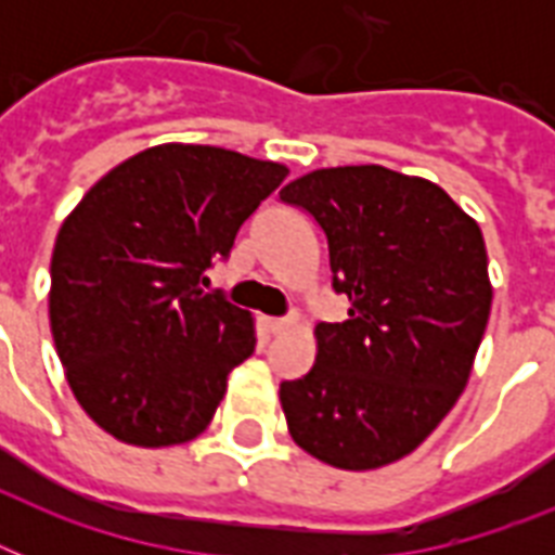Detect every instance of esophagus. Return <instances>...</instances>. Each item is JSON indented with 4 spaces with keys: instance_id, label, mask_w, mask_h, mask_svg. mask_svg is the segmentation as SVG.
Masks as SVG:
<instances>
[{
    "instance_id": "1",
    "label": "esophagus",
    "mask_w": 555,
    "mask_h": 555,
    "mask_svg": "<svg viewBox=\"0 0 555 555\" xmlns=\"http://www.w3.org/2000/svg\"><path fill=\"white\" fill-rule=\"evenodd\" d=\"M264 325H268L270 334H282V331L291 328V320H282V317H270V320L264 322Z\"/></svg>"
}]
</instances>
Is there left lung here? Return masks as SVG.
Instances as JSON below:
<instances>
[{
  "label": "left lung",
  "mask_w": 555,
  "mask_h": 555,
  "mask_svg": "<svg viewBox=\"0 0 555 555\" xmlns=\"http://www.w3.org/2000/svg\"><path fill=\"white\" fill-rule=\"evenodd\" d=\"M328 238L346 322L317 325V363L279 386L291 438L337 469L414 452L464 391L492 285L481 227L426 178L334 167L279 192Z\"/></svg>",
  "instance_id": "8db88e82"
}]
</instances>
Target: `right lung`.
Instances as JSON below:
<instances>
[{"mask_svg": "<svg viewBox=\"0 0 555 555\" xmlns=\"http://www.w3.org/2000/svg\"><path fill=\"white\" fill-rule=\"evenodd\" d=\"M285 176L273 160L164 143L106 172L63 221L51 334L77 403L112 438L155 449L209 426L256 331L198 285Z\"/></svg>", "mask_w": 555, "mask_h": 555, "instance_id": "add662e5", "label": "right lung"}]
</instances>
